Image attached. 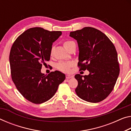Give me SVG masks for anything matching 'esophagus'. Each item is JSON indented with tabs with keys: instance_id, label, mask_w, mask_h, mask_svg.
I'll list each match as a JSON object with an SVG mask.
<instances>
[{
	"instance_id": "1",
	"label": "esophagus",
	"mask_w": 131,
	"mask_h": 131,
	"mask_svg": "<svg viewBox=\"0 0 131 131\" xmlns=\"http://www.w3.org/2000/svg\"><path fill=\"white\" fill-rule=\"evenodd\" d=\"M73 78V76L70 75V74H66V79H72Z\"/></svg>"
}]
</instances>
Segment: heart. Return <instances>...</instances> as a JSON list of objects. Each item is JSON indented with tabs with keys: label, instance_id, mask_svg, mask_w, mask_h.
<instances>
[{
	"label": "heart",
	"instance_id": "1",
	"mask_svg": "<svg viewBox=\"0 0 131 131\" xmlns=\"http://www.w3.org/2000/svg\"><path fill=\"white\" fill-rule=\"evenodd\" d=\"M74 43L73 41L68 40L63 42V47L65 48L68 50L69 48L71 46L72 44ZM53 47L51 48V55H52L53 52ZM73 66V63L72 62H59L57 65V68L59 70L63 72H69L70 71V68Z\"/></svg>",
	"mask_w": 131,
	"mask_h": 131
}]
</instances>
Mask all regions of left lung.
I'll use <instances>...</instances> for the list:
<instances>
[{"instance_id":"1","label":"left lung","mask_w":131,"mask_h":131,"mask_svg":"<svg viewBox=\"0 0 131 131\" xmlns=\"http://www.w3.org/2000/svg\"><path fill=\"white\" fill-rule=\"evenodd\" d=\"M69 36L78 43L80 70L87 69L90 73L74 76L78 82L76 94L88 102H100L110 94L119 76L115 46L106 35L90 27L70 32Z\"/></svg>"}]
</instances>
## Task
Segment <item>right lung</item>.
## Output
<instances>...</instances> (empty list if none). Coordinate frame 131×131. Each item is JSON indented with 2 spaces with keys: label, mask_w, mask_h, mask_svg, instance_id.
I'll list each match as a JSON object with an SVG mask.
<instances>
[{
  "label": "right lung",
  "mask_w": 131,
  "mask_h": 131,
  "mask_svg": "<svg viewBox=\"0 0 131 131\" xmlns=\"http://www.w3.org/2000/svg\"><path fill=\"white\" fill-rule=\"evenodd\" d=\"M61 35L60 31L31 28L12 45L9 56L12 80L23 96L32 103L49 100L65 79V74L58 70L48 75L41 72L42 64L50 59L53 42Z\"/></svg>",
  "instance_id": "obj_1"
}]
</instances>
